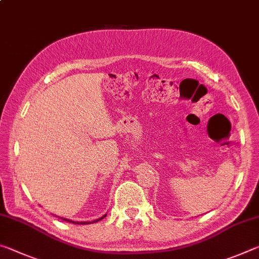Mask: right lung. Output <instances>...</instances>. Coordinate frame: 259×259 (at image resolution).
<instances>
[{"mask_svg": "<svg viewBox=\"0 0 259 259\" xmlns=\"http://www.w3.org/2000/svg\"><path fill=\"white\" fill-rule=\"evenodd\" d=\"M104 217H106V214H105V216H103L102 218H99V219H97V221H94V222H73V221H69V219H67V218H63V217H60V219H63V221H66V222H69V223H73V224H78V225H84V224H93V223H96V222H98V221H100V219H103Z\"/></svg>", "mask_w": 259, "mask_h": 259, "instance_id": "add662e5", "label": "right lung"}]
</instances>
